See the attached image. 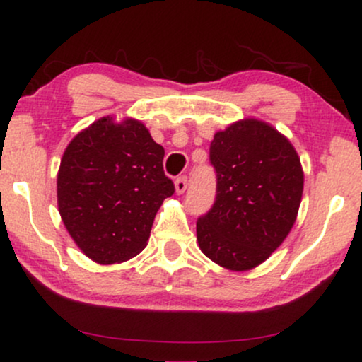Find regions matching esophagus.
<instances>
[{"label": "esophagus", "instance_id": "34e87169", "mask_svg": "<svg viewBox=\"0 0 362 362\" xmlns=\"http://www.w3.org/2000/svg\"><path fill=\"white\" fill-rule=\"evenodd\" d=\"M187 185H189V180H187V177L185 175L178 177L175 180V192H177V194L178 195L184 194V192L187 190Z\"/></svg>", "mask_w": 362, "mask_h": 362}]
</instances>
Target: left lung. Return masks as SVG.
I'll list each match as a JSON object with an SVG mask.
<instances>
[{
    "label": "left lung",
    "instance_id": "8db88e82",
    "mask_svg": "<svg viewBox=\"0 0 362 362\" xmlns=\"http://www.w3.org/2000/svg\"><path fill=\"white\" fill-rule=\"evenodd\" d=\"M216 172L215 204L197 221L205 257L247 272L285 242L301 204L305 175L291 142L273 125L243 119L210 144Z\"/></svg>",
    "mask_w": 362,
    "mask_h": 362
}]
</instances>
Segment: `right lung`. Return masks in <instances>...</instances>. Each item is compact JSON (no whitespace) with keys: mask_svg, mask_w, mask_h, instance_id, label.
I'll list each match as a JSON object with an SVG mask.
<instances>
[{"mask_svg":"<svg viewBox=\"0 0 362 362\" xmlns=\"http://www.w3.org/2000/svg\"><path fill=\"white\" fill-rule=\"evenodd\" d=\"M163 156L136 119L107 115L69 142L57 172V209L86 257L112 264L146 248L157 210L175 192Z\"/></svg>","mask_w":362,"mask_h":362,"instance_id":"obj_1","label":"right lung"}]
</instances>
